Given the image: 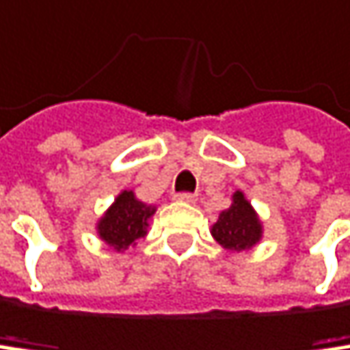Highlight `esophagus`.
Instances as JSON below:
<instances>
[{"label":"esophagus","instance_id":"34e87169","mask_svg":"<svg viewBox=\"0 0 350 350\" xmlns=\"http://www.w3.org/2000/svg\"><path fill=\"white\" fill-rule=\"evenodd\" d=\"M174 199L187 201V204H193V201L197 199V195L195 193H189V191H180V193H174Z\"/></svg>","mask_w":350,"mask_h":350}]
</instances>
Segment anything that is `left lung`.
<instances>
[{"label": "left lung", "instance_id": "left-lung-1", "mask_svg": "<svg viewBox=\"0 0 350 350\" xmlns=\"http://www.w3.org/2000/svg\"><path fill=\"white\" fill-rule=\"evenodd\" d=\"M260 222L254 214L252 206L245 201L243 193H235L233 195V204L228 210H224L216 224L212 226V235L216 237V241L220 245H224L226 250H250L252 245H256L260 239Z\"/></svg>", "mask_w": 350, "mask_h": 350}]
</instances>
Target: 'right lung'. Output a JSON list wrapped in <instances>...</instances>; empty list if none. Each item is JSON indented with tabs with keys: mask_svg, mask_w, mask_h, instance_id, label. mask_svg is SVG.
Here are the masks:
<instances>
[{
	"mask_svg": "<svg viewBox=\"0 0 350 350\" xmlns=\"http://www.w3.org/2000/svg\"><path fill=\"white\" fill-rule=\"evenodd\" d=\"M153 212L155 210L146 208L132 195V191H124L98 222V233L115 250H126L146 233V220Z\"/></svg>",
	"mask_w": 350,
	"mask_h": 350,
	"instance_id": "right-lung-1",
	"label": "right lung"
}]
</instances>
